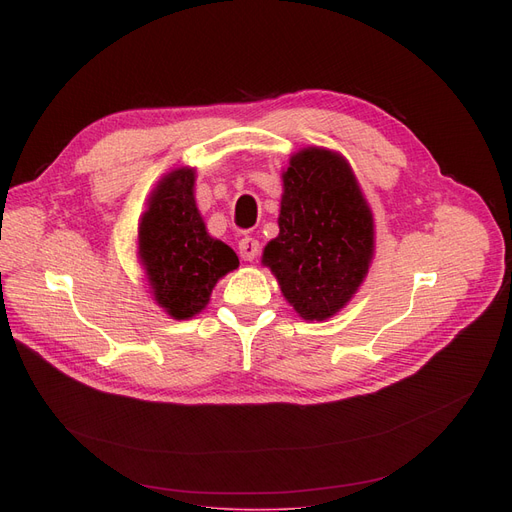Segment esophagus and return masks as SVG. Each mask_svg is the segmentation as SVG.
I'll list each match as a JSON object with an SVG mask.
<instances>
[{
    "instance_id": "esophagus-1",
    "label": "esophagus",
    "mask_w": 512,
    "mask_h": 512,
    "mask_svg": "<svg viewBox=\"0 0 512 512\" xmlns=\"http://www.w3.org/2000/svg\"><path fill=\"white\" fill-rule=\"evenodd\" d=\"M238 251L245 261H255L259 255V240L253 236H242L238 240Z\"/></svg>"
}]
</instances>
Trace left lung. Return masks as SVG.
I'll return each instance as SVG.
<instances>
[{
  "label": "left lung",
  "instance_id": "1",
  "mask_svg": "<svg viewBox=\"0 0 512 512\" xmlns=\"http://www.w3.org/2000/svg\"><path fill=\"white\" fill-rule=\"evenodd\" d=\"M282 178L280 234L267 242L263 263L303 319H328L351 301L369 270L371 211L338 153L303 149Z\"/></svg>",
  "mask_w": 512,
  "mask_h": 512
}]
</instances>
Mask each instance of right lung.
<instances>
[{"label":"right lung","instance_id":"add662e5","mask_svg":"<svg viewBox=\"0 0 512 512\" xmlns=\"http://www.w3.org/2000/svg\"><path fill=\"white\" fill-rule=\"evenodd\" d=\"M193 186L191 168L161 178L139 226V253L153 297L174 319L205 309L215 282L238 267L236 253L207 234Z\"/></svg>","mask_w":512,"mask_h":512}]
</instances>
